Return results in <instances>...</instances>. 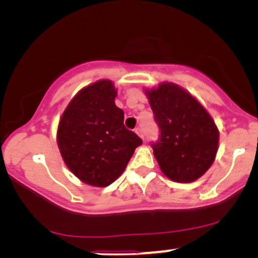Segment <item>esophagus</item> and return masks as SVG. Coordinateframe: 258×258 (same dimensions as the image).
I'll list each match as a JSON object with an SVG mask.
<instances>
[{
	"label": "esophagus",
	"instance_id": "1",
	"mask_svg": "<svg viewBox=\"0 0 258 258\" xmlns=\"http://www.w3.org/2000/svg\"><path fill=\"white\" fill-rule=\"evenodd\" d=\"M135 133L141 137V139H143V133H142V130H141L140 128H136L135 129Z\"/></svg>",
	"mask_w": 258,
	"mask_h": 258
}]
</instances>
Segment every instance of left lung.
Masks as SVG:
<instances>
[{
    "mask_svg": "<svg viewBox=\"0 0 258 258\" xmlns=\"http://www.w3.org/2000/svg\"><path fill=\"white\" fill-rule=\"evenodd\" d=\"M161 130L151 144L161 170L171 181L199 179L214 163L220 132L207 109L189 91L171 82L144 89Z\"/></svg>",
    "mask_w": 258,
    "mask_h": 258,
    "instance_id": "left-lung-1",
    "label": "left lung"
}]
</instances>
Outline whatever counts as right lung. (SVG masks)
Returning <instances> with one entry per match:
<instances>
[{
    "label": "right lung",
    "mask_w": 258,
    "mask_h": 258,
    "mask_svg": "<svg viewBox=\"0 0 258 258\" xmlns=\"http://www.w3.org/2000/svg\"><path fill=\"white\" fill-rule=\"evenodd\" d=\"M110 80L81 89L59 118L57 146L70 171L88 185L104 188L116 181L142 140L123 124Z\"/></svg>",
    "instance_id": "right-lung-1"
}]
</instances>
